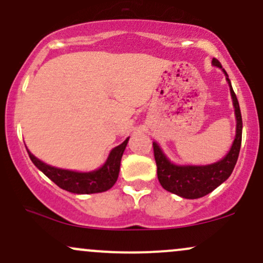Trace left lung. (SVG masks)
<instances>
[{"label":"left lung","mask_w":263,"mask_h":263,"mask_svg":"<svg viewBox=\"0 0 263 263\" xmlns=\"http://www.w3.org/2000/svg\"><path fill=\"white\" fill-rule=\"evenodd\" d=\"M212 65L216 67L222 68L218 60L213 59ZM226 74V80L230 85L231 97H232L233 107H235L236 116V137L231 146L229 154L224 156L218 162L206 164V166H178L172 163L157 143L154 142V154L157 166V177L161 186L168 192L181 196L183 198H195L203 197L209 195L213 190L217 189L221 183H223L232 174L235 164L237 162L239 148H241L242 141V116L241 109L235 91L231 86V81L227 76L226 71L222 68Z\"/></svg>","instance_id":"left-lung-1"}]
</instances>
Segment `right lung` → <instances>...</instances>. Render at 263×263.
Here are the masks:
<instances>
[{
    "instance_id": "right-lung-1",
    "label": "right lung",
    "mask_w": 263,
    "mask_h": 263,
    "mask_svg": "<svg viewBox=\"0 0 263 263\" xmlns=\"http://www.w3.org/2000/svg\"><path fill=\"white\" fill-rule=\"evenodd\" d=\"M127 142H128V138H126L120 146L115 147L109 152L107 161L102 167L91 172H76L52 167L34 157L28 149L27 152L34 166L62 190L72 193H79V195H88V193L107 191L116 183L118 174H120L121 158H122Z\"/></svg>"
}]
</instances>
